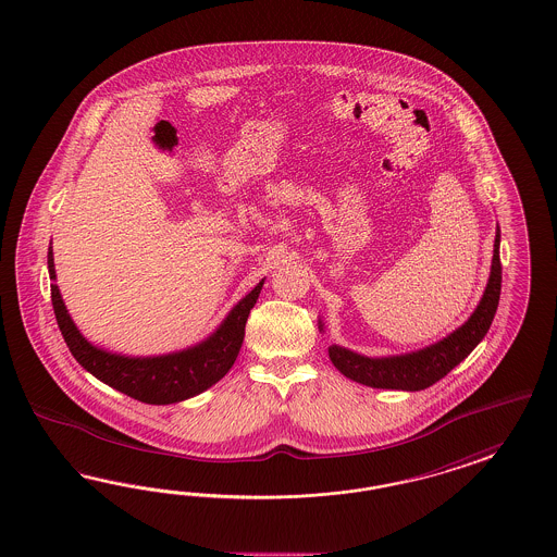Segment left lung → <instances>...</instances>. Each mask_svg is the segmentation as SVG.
Here are the masks:
<instances>
[{
    "mask_svg": "<svg viewBox=\"0 0 557 557\" xmlns=\"http://www.w3.org/2000/svg\"><path fill=\"white\" fill-rule=\"evenodd\" d=\"M502 290V262H499V228L495 231L494 260L485 293L471 318L442 338L440 343L425 349L394 355V357H366L359 352L332 345L329 347L330 361L343 375L352 382H359L371 388H388V391H425L437 380H442L450 371L471 355V350L483 341L487 330L494 322L495 309L499 304ZM322 330V322H320Z\"/></svg>",
    "mask_w": 557,
    "mask_h": 557,
    "instance_id": "left-lung-1",
    "label": "left lung"
}]
</instances>
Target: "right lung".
Masks as SVG:
<instances>
[{
  "instance_id": "1",
  "label": "right lung",
  "mask_w": 557,
  "mask_h": 557,
  "mask_svg": "<svg viewBox=\"0 0 557 557\" xmlns=\"http://www.w3.org/2000/svg\"><path fill=\"white\" fill-rule=\"evenodd\" d=\"M47 267L49 278L55 281L51 248L47 253ZM264 278L228 311L223 324L207 341L196 347L159 357H125L99 349L90 345L72 322L58 285H51V304L58 326L62 330L63 341L84 370L90 371L107 386L124 392L140 403L171 405L208 391L212 384L225 377L239 355L246 336L249 309L256 306Z\"/></svg>"
}]
</instances>
